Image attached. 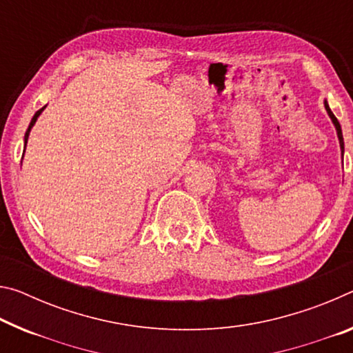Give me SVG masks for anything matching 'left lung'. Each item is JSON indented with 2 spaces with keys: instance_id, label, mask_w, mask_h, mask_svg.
<instances>
[{
  "instance_id": "left-lung-1",
  "label": "left lung",
  "mask_w": 353,
  "mask_h": 353,
  "mask_svg": "<svg viewBox=\"0 0 353 353\" xmlns=\"http://www.w3.org/2000/svg\"><path fill=\"white\" fill-rule=\"evenodd\" d=\"M325 110L328 111V116L332 117V121H333L334 127H336L338 138H339V144H341V152L344 154V139H343V132H341V125H339V122H338V119H336V116H334V114L332 113V110H330V106H328V103H327V102H325Z\"/></svg>"
}]
</instances>
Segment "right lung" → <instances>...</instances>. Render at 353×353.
<instances>
[{"instance_id": "right-lung-1", "label": "right lung", "mask_w": 353, "mask_h": 353, "mask_svg": "<svg viewBox=\"0 0 353 353\" xmlns=\"http://www.w3.org/2000/svg\"><path fill=\"white\" fill-rule=\"evenodd\" d=\"M43 108H46V106H43ZM43 108H41V110H39V111H36V114H34V117H32V119H31V122H30V127H28V130H26V133H25V146H26V143H28V137H30L31 127L36 124L37 117H39V114H41V113H42V111H43Z\"/></svg>"}]
</instances>
